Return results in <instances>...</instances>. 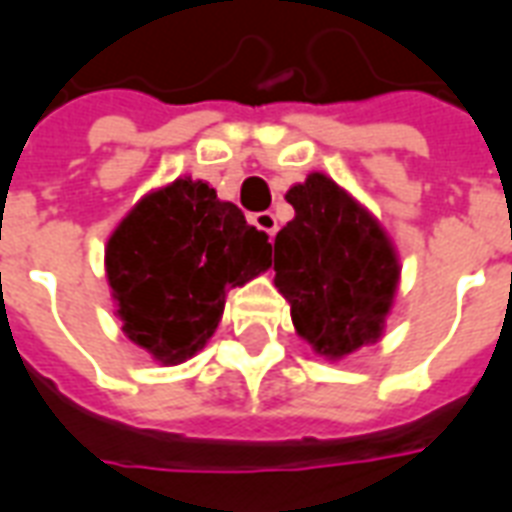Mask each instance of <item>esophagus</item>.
Here are the masks:
<instances>
[{
	"label": "esophagus",
	"instance_id": "34e87169",
	"mask_svg": "<svg viewBox=\"0 0 512 512\" xmlns=\"http://www.w3.org/2000/svg\"><path fill=\"white\" fill-rule=\"evenodd\" d=\"M252 225H255L257 230H263L268 238L276 236V217L271 211H260V214H255V217H252Z\"/></svg>",
	"mask_w": 512,
	"mask_h": 512
}]
</instances>
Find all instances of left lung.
<instances>
[{
    "instance_id": "left-lung-1",
    "label": "left lung",
    "mask_w": 512,
    "mask_h": 512,
    "mask_svg": "<svg viewBox=\"0 0 512 512\" xmlns=\"http://www.w3.org/2000/svg\"><path fill=\"white\" fill-rule=\"evenodd\" d=\"M295 217L274 238V285L295 333L325 361L380 342L399 290V252L380 219L325 173L287 189Z\"/></svg>"
}]
</instances>
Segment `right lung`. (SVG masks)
Returning <instances> with one entry per match:
<instances>
[{"mask_svg": "<svg viewBox=\"0 0 512 512\" xmlns=\"http://www.w3.org/2000/svg\"><path fill=\"white\" fill-rule=\"evenodd\" d=\"M268 268L266 233L192 176L143 195L105 244L121 331L162 366L198 355L222 320L227 290Z\"/></svg>", "mask_w": 512, "mask_h": 512, "instance_id": "add662e5", "label": "right lung"}]
</instances>
